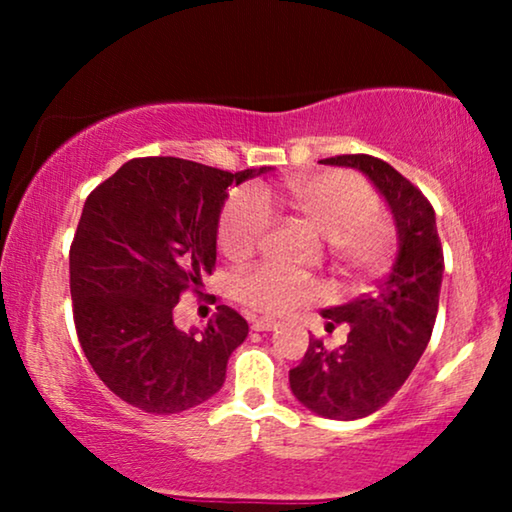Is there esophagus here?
<instances>
[{"label": "esophagus", "mask_w": 512, "mask_h": 512, "mask_svg": "<svg viewBox=\"0 0 512 512\" xmlns=\"http://www.w3.org/2000/svg\"><path fill=\"white\" fill-rule=\"evenodd\" d=\"M282 326L277 319H268V317H258V319H251V328L254 331H277V328Z\"/></svg>", "instance_id": "esophagus-1"}]
</instances>
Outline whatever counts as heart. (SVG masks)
<instances>
[{
    "label": "heart",
    "instance_id": "b5f03b06",
    "mask_svg": "<svg viewBox=\"0 0 512 512\" xmlns=\"http://www.w3.org/2000/svg\"><path fill=\"white\" fill-rule=\"evenodd\" d=\"M279 200L291 209L300 226L324 237L326 258L349 282L377 275L394 254L396 235L377 212L380 200L373 188L352 172H326L293 179ZM272 198L265 191L230 195L219 221V247L233 261H244L265 242L272 230ZM242 303L261 312H291L319 296L314 279L293 275L275 265L244 272L237 282Z\"/></svg>",
    "mask_w": 512,
    "mask_h": 512
}]
</instances>
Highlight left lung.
Instances as JSON below:
<instances>
[{"mask_svg": "<svg viewBox=\"0 0 512 512\" xmlns=\"http://www.w3.org/2000/svg\"><path fill=\"white\" fill-rule=\"evenodd\" d=\"M326 165L356 167L389 202L398 228V258L373 293L324 310L328 331L349 324L342 347L310 338L303 361L289 370L293 396L328 419L373 415L403 387L431 340L443 282V244L436 212L419 188L368 153L324 158Z\"/></svg>", "mask_w": 512, "mask_h": 512, "instance_id": "8db88e82", "label": "left lung"}]
</instances>
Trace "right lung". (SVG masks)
Returning <instances> with one entry per match:
<instances>
[{
  "label": "right lung",
  "mask_w": 512,
  "mask_h": 512,
  "mask_svg": "<svg viewBox=\"0 0 512 512\" xmlns=\"http://www.w3.org/2000/svg\"><path fill=\"white\" fill-rule=\"evenodd\" d=\"M261 172L132 158L86 198L69 247L74 326L97 377L132 408L177 415L226 380L247 321L219 305L205 331L186 333L174 324V307L186 291L205 296L228 186Z\"/></svg>",
  "instance_id": "1"
}]
</instances>
